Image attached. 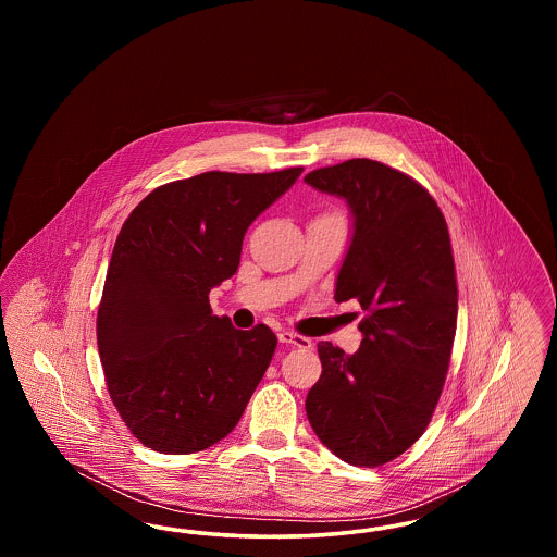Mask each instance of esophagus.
<instances>
[{
  "mask_svg": "<svg viewBox=\"0 0 557 557\" xmlns=\"http://www.w3.org/2000/svg\"><path fill=\"white\" fill-rule=\"evenodd\" d=\"M277 338H280V343H284V345L298 346V348H311V346H313V343H311L307 336H300V334L288 332V330H282V332L277 334Z\"/></svg>",
  "mask_w": 557,
  "mask_h": 557,
  "instance_id": "esophagus-1",
  "label": "esophagus"
}]
</instances>
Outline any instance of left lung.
Returning a JSON list of instances; mask_svg holds the SVG:
<instances>
[{"label": "left lung", "instance_id": "obj_1", "mask_svg": "<svg viewBox=\"0 0 557 557\" xmlns=\"http://www.w3.org/2000/svg\"><path fill=\"white\" fill-rule=\"evenodd\" d=\"M305 182L350 209L334 298L366 311L355 355L319 343L323 371L307 418L336 457L375 468L424 434L445 386L457 327L449 230L428 189L377 160H345Z\"/></svg>", "mask_w": 557, "mask_h": 557}]
</instances>
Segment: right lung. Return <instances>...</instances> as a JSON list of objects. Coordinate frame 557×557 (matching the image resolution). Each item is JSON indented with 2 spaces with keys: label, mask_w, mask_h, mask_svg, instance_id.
Segmentation results:
<instances>
[{
  "label": "right lung",
  "mask_w": 557,
  "mask_h": 557,
  "mask_svg": "<svg viewBox=\"0 0 557 557\" xmlns=\"http://www.w3.org/2000/svg\"><path fill=\"white\" fill-rule=\"evenodd\" d=\"M300 173L207 171L157 187L123 223L98 350L119 416L148 449H209L236 428L265 375L275 334L212 315L209 292L238 271L246 230Z\"/></svg>",
  "instance_id": "1"
}]
</instances>
